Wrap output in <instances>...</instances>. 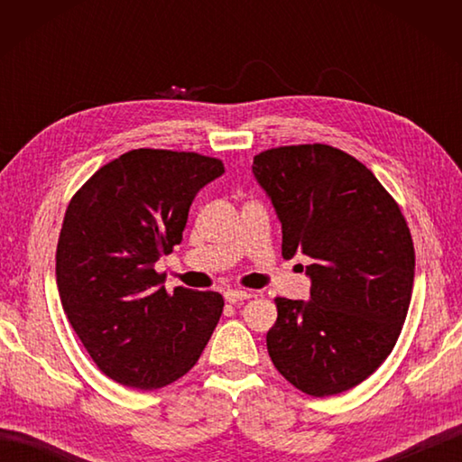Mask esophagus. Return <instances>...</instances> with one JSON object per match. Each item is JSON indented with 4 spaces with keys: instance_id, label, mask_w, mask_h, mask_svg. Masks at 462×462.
<instances>
[{
    "instance_id": "1",
    "label": "esophagus",
    "mask_w": 462,
    "mask_h": 462,
    "mask_svg": "<svg viewBox=\"0 0 462 462\" xmlns=\"http://www.w3.org/2000/svg\"><path fill=\"white\" fill-rule=\"evenodd\" d=\"M250 298H252V293L246 290H226L224 291V300L228 303H238V301L250 300Z\"/></svg>"
}]
</instances>
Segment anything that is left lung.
I'll return each instance as SVG.
<instances>
[{
	"label": "left lung",
	"mask_w": 462,
	"mask_h": 462,
	"mask_svg": "<svg viewBox=\"0 0 462 462\" xmlns=\"http://www.w3.org/2000/svg\"><path fill=\"white\" fill-rule=\"evenodd\" d=\"M252 171L280 216L282 256L311 258V300H273L272 363L311 397L343 393L377 371L403 329L415 278L405 216L336 146H276L254 156Z\"/></svg>",
	"instance_id": "8db88e82"
}]
</instances>
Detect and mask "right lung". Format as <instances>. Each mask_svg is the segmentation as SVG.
I'll return each instance as SVG.
<instances>
[{
    "label": "right lung",
    "instance_id": "obj_1",
    "mask_svg": "<svg viewBox=\"0 0 462 462\" xmlns=\"http://www.w3.org/2000/svg\"><path fill=\"white\" fill-rule=\"evenodd\" d=\"M224 164L136 149L101 166L65 210L55 254L65 316L106 377L154 391L186 375L222 316L218 291L161 286L154 262L180 244L189 210Z\"/></svg>",
    "mask_w": 462,
    "mask_h": 462
}]
</instances>
